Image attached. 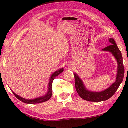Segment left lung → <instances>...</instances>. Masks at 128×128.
I'll list each match as a JSON object with an SVG mask.
<instances>
[{
    "instance_id": "1",
    "label": "left lung",
    "mask_w": 128,
    "mask_h": 128,
    "mask_svg": "<svg viewBox=\"0 0 128 128\" xmlns=\"http://www.w3.org/2000/svg\"><path fill=\"white\" fill-rule=\"evenodd\" d=\"M109 42L110 43V46L103 48L102 51L111 52L118 62V66L116 81L114 84H112L110 87L102 92H92L86 88L82 80L80 78L78 74L74 73L75 86L76 91L78 95L81 97V98L84 100L89 102H94L107 100L108 99L111 98L114 94L121 82H122L125 70L122 54L113 38H110L109 40Z\"/></svg>"
}]
</instances>
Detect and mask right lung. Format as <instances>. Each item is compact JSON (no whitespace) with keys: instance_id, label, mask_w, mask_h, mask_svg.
Wrapping results in <instances>:
<instances>
[{"instance_id":"1","label":"right lung","mask_w":128,"mask_h":128,"mask_svg":"<svg viewBox=\"0 0 128 128\" xmlns=\"http://www.w3.org/2000/svg\"><path fill=\"white\" fill-rule=\"evenodd\" d=\"M64 71V69H59L58 70L55 71V72L52 73V74L49 80V82L48 84V92L46 93V94H45L44 96L38 97L34 99H26L25 98H23L22 97L19 96V95H17L16 94L12 91V92L14 93V94L15 95V96L16 98L21 100L22 102L26 103V104H37V103H41L44 102H46L48 100L50 99L51 98L52 94V82L54 79L56 77H57L58 76H59L60 73H62Z\"/></svg>"}]
</instances>
